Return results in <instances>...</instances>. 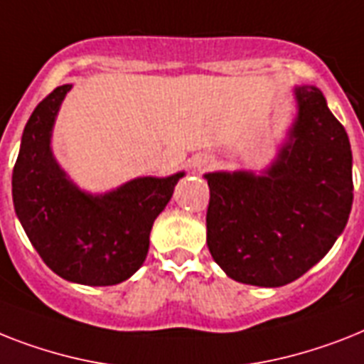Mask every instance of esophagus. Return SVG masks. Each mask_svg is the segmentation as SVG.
I'll return each instance as SVG.
<instances>
[{
    "label": "esophagus",
    "mask_w": 364,
    "mask_h": 364,
    "mask_svg": "<svg viewBox=\"0 0 364 364\" xmlns=\"http://www.w3.org/2000/svg\"><path fill=\"white\" fill-rule=\"evenodd\" d=\"M211 159L209 156H196L194 161H192V168H194V172H203V170H208L211 166Z\"/></svg>",
    "instance_id": "esophagus-1"
}]
</instances>
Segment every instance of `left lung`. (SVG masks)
Returning <instances> with one entry per match:
<instances>
[{"label":"left lung","instance_id":"1","mask_svg":"<svg viewBox=\"0 0 364 364\" xmlns=\"http://www.w3.org/2000/svg\"><path fill=\"white\" fill-rule=\"evenodd\" d=\"M289 141L264 176L205 173L208 247L230 279L279 288L320 262L346 228L353 202L346 129L314 85L295 90Z\"/></svg>","mask_w":364,"mask_h":364}]
</instances>
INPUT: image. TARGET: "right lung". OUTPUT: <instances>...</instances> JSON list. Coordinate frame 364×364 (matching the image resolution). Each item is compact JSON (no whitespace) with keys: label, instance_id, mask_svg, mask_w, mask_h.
Segmentation results:
<instances>
[{"label":"right lung","instance_id":"add662e5","mask_svg":"<svg viewBox=\"0 0 364 364\" xmlns=\"http://www.w3.org/2000/svg\"><path fill=\"white\" fill-rule=\"evenodd\" d=\"M70 84L44 97L23 129L13 170V202L29 241L55 274L85 286H114L138 271L149 233L183 177H138L91 196L75 187L50 149L55 114Z\"/></svg>","mask_w":364,"mask_h":364}]
</instances>
